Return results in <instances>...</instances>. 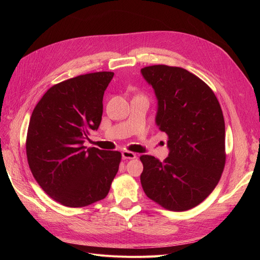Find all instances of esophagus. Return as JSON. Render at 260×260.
<instances>
[{
    "label": "esophagus",
    "mask_w": 260,
    "mask_h": 260,
    "mask_svg": "<svg viewBox=\"0 0 260 260\" xmlns=\"http://www.w3.org/2000/svg\"><path fill=\"white\" fill-rule=\"evenodd\" d=\"M121 156H122L123 159H135L136 157H137V155L135 153L129 152V151L121 152Z\"/></svg>",
    "instance_id": "esophagus-1"
}]
</instances>
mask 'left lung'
Instances as JSON below:
<instances>
[{
    "mask_svg": "<svg viewBox=\"0 0 260 260\" xmlns=\"http://www.w3.org/2000/svg\"><path fill=\"white\" fill-rule=\"evenodd\" d=\"M157 99L155 122L167 133L168 157L151 155L143 164L141 184L148 199L164 208L184 211L214 191L224 168V119L209 86L180 67L154 65L141 69Z\"/></svg>",
    "mask_w": 260,
    "mask_h": 260,
    "instance_id": "obj_1",
    "label": "left lung"
}]
</instances>
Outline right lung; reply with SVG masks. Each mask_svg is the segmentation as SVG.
I'll use <instances>...</instances> for the list:
<instances>
[{
	"label": "right lung",
	"mask_w": 260,
	"mask_h": 260,
	"mask_svg": "<svg viewBox=\"0 0 260 260\" xmlns=\"http://www.w3.org/2000/svg\"><path fill=\"white\" fill-rule=\"evenodd\" d=\"M114 73L77 76L50 88L30 118L26 152L31 172L50 198L68 207H84L105 199L121 154L84 140L98 130L103 96Z\"/></svg>",
	"instance_id": "add662e5"
}]
</instances>
